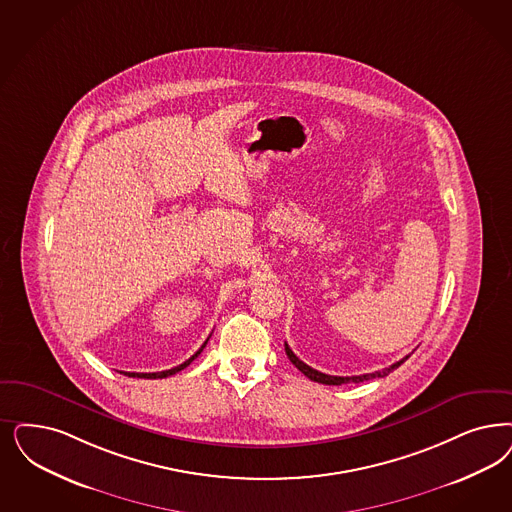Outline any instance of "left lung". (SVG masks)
Segmentation results:
<instances>
[{
    "mask_svg": "<svg viewBox=\"0 0 512 512\" xmlns=\"http://www.w3.org/2000/svg\"><path fill=\"white\" fill-rule=\"evenodd\" d=\"M285 353H287V357H289V361L299 369L304 376H308L310 380H314V382H319V384H325V386H342V384H359V382H365V380H372V378H384V376H388L389 372L395 371L397 367H401L403 363H405L406 359H408V355L403 357L401 361H397V363H393L391 367L388 369H382V371L369 372V374H361V376H331V374H323V372L316 371V369H312V367H308L306 363H302L299 357L293 353V350L285 344Z\"/></svg>",
    "mask_w": 512,
    "mask_h": 512,
    "instance_id": "left-lung-1",
    "label": "left lung"
}]
</instances>
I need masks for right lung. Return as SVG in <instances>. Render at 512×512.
<instances>
[{
    "label": "right lung",
    "mask_w": 512,
    "mask_h": 512,
    "mask_svg": "<svg viewBox=\"0 0 512 512\" xmlns=\"http://www.w3.org/2000/svg\"><path fill=\"white\" fill-rule=\"evenodd\" d=\"M210 340V338H208ZM208 340L202 344V348L198 350V352L194 353V355H191L185 363H181V365H177V367H174V369H168V371H162V372H124L126 376H130V378H147V380H155V378H166V376H172V374H176V372L183 371L185 367H189L191 363H193L194 359L200 355V352L206 348V344H208Z\"/></svg>",
    "instance_id": "right-lung-1"
}]
</instances>
